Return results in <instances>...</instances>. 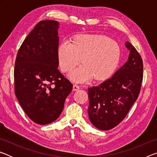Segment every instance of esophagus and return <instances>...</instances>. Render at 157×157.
I'll list each match as a JSON object with an SVG mask.
<instances>
[{
    "label": "esophagus",
    "instance_id": "obj_1",
    "mask_svg": "<svg viewBox=\"0 0 157 157\" xmlns=\"http://www.w3.org/2000/svg\"><path fill=\"white\" fill-rule=\"evenodd\" d=\"M73 90H74V91H77V90H78V89H79V85H78V84H73Z\"/></svg>",
    "mask_w": 157,
    "mask_h": 157
}]
</instances>
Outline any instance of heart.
Here are the masks:
<instances>
[{
  "instance_id": "heart-1",
  "label": "heart",
  "mask_w": 157,
  "mask_h": 157,
  "mask_svg": "<svg viewBox=\"0 0 157 157\" xmlns=\"http://www.w3.org/2000/svg\"><path fill=\"white\" fill-rule=\"evenodd\" d=\"M58 59L63 72L71 71L81 62L83 64L69 73L75 82H84L94 78L107 79L116 70L121 57L116 41L101 34H80L72 42L64 41L57 49Z\"/></svg>"
}]
</instances>
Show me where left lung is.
<instances>
[{"label":"left lung","instance_id":"1","mask_svg":"<svg viewBox=\"0 0 157 157\" xmlns=\"http://www.w3.org/2000/svg\"><path fill=\"white\" fill-rule=\"evenodd\" d=\"M127 62L111 78L88 89L89 120L97 128L109 130L122 122L136 102L143 77V59L128 41Z\"/></svg>","mask_w":157,"mask_h":157}]
</instances>
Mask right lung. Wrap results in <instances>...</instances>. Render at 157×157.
Wrapping results in <instances>:
<instances>
[{"mask_svg": "<svg viewBox=\"0 0 157 157\" xmlns=\"http://www.w3.org/2000/svg\"><path fill=\"white\" fill-rule=\"evenodd\" d=\"M57 21L39 22L18 50L14 93L21 107L36 124L59 118L73 84L58 70Z\"/></svg>", "mask_w": 157, "mask_h": 157, "instance_id": "obj_1", "label": "right lung"}]
</instances>
